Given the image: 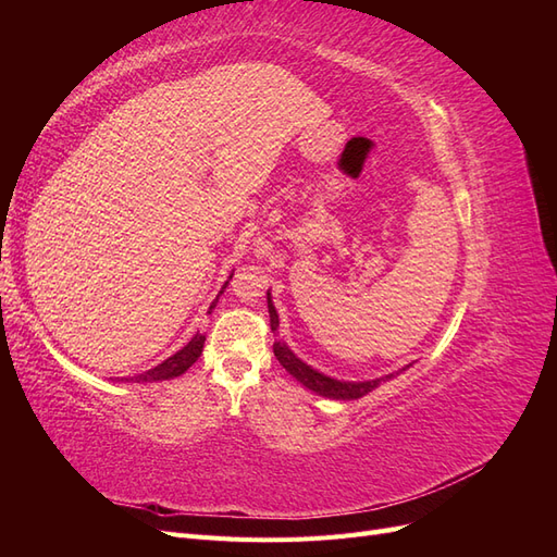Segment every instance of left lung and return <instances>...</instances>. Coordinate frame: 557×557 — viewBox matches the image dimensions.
<instances>
[{
    "label": "left lung",
    "mask_w": 557,
    "mask_h": 557,
    "mask_svg": "<svg viewBox=\"0 0 557 557\" xmlns=\"http://www.w3.org/2000/svg\"><path fill=\"white\" fill-rule=\"evenodd\" d=\"M267 307H269V325H272V332L276 334L278 330V313H276V307L272 301V295L267 293ZM274 356L276 360L285 367V372H290L301 385L309 387V391H313L315 395H323V397H330V399H358L367 393H372L374 387H379L381 381H387L393 379L395 374H387L383 379H374V381H336L332 376H325L320 374L318 369L309 367L307 362H301L295 352L285 346V342H274ZM407 369V367H404ZM401 369V372H404Z\"/></svg>",
    "instance_id": "8db88e82"
}]
</instances>
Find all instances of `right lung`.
<instances>
[{
    "label": "right lung",
    "instance_id": "right-lung-1",
    "mask_svg": "<svg viewBox=\"0 0 557 557\" xmlns=\"http://www.w3.org/2000/svg\"><path fill=\"white\" fill-rule=\"evenodd\" d=\"M230 278H232V276H230ZM223 288H227V283L223 285ZM221 293H223V290H221ZM215 301H218V299H215ZM215 301L209 307V313H211V309H215ZM205 342H207V336L197 332L188 344H185L178 352H174L172 358H166V360L160 362L158 367L148 369V372H144V374H139V376L125 379V381H134V383H153V381L176 379V376L188 372V369L197 362V358L201 356V348H205Z\"/></svg>",
    "mask_w": 557,
    "mask_h": 557
}]
</instances>
